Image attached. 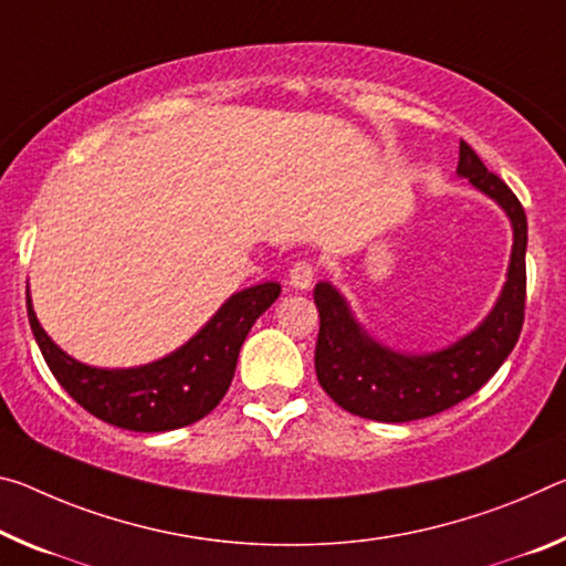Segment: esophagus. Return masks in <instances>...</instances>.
I'll list each match as a JSON object with an SVG mask.
<instances>
[{
  "mask_svg": "<svg viewBox=\"0 0 566 566\" xmlns=\"http://www.w3.org/2000/svg\"><path fill=\"white\" fill-rule=\"evenodd\" d=\"M315 264H312L310 259H300V262H294L290 269V284L294 290H310L312 282H315Z\"/></svg>",
  "mask_w": 566,
  "mask_h": 566,
  "instance_id": "34e87169",
  "label": "esophagus"
}]
</instances>
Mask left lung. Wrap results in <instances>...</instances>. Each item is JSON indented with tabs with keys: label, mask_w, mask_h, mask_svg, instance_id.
Masks as SVG:
<instances>
[{
	"label": "left lung",
	"mask_w": 566,
	"mask_h": 566,
	"mask_svg": "<svg viewBox=\"0 0 566 566\" xmlns=\"http://www.w3.org/2000/svg\"><path fill=\"white\" fill-rule=\"evenodd\" d=\"M459 176L491 196L509 213L514 249L506 286L491 315L471 335L430 355H400L357 325L347 302L327 282L315 286L319 335L315 370L322 390L353 416L380 423H408L453 408L491 380L514 349L526 304V213L514 191L483 166L461 140Z\"/></svg>",
	"instance_id": "8db88e82"
}]
</instances>
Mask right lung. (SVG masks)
I'll use <instances>...</instances> for the list:
<instances>
[{
    "mask_svg": "<svg viewBox=\"0 0 566 566\" xmlns=\"http://www.w3.org/2000/svg\"><path fill=\"white\" fill-rule=\"evenodd\" d=\"M280 292L276 282L237 292L191 343L164 360L130 370H101L62 353L44 335L30 297L27 317L44 363L77 406L111 426L160 433L191 426L219 406L234 380L239 349L251 325L272 307Z\"/></svg>",
    "mask_w": 566,
    "mask_h": 566,
    "instance_id": "1",
    "label": "right lung"
}]
</instances>
